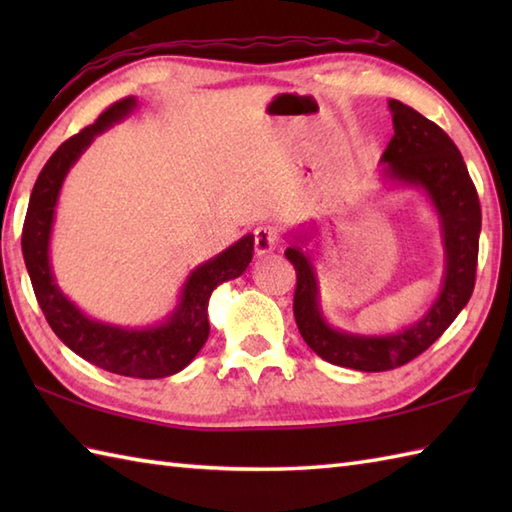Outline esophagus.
Wrapping results in <instances>:
<instances>
[{
	"label": "esophagus",
	"mask_w": 512,
	"mask_h": 512,
	"mask_svg": "<svg viewBox=\"0 0 512 512\" xmlns=\"http://www.w3.org/2000/svg\"><path fill=\"white\" fill-rule=\"evenodd\" d=\"M279 244V233L273 226H259L255 228V253L257 257H264L273 253Z\"/></svg>",
	"instance_id": "34e87169"
}]
</instances>
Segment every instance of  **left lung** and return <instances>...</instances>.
I'll list each match as a JSON object with an SVG mask.
<instances>
[{
  "label": "left lung",
  "instance_id": "1",
  "mask_svg": "<svg viewBox=\"0 0 512 512\" xmlns=\"http://www.w3.org/2000/svg\"><path fill=\"white\" fill-rule=\"evenodd\" d=\"M394 136L380 156V193L416 189L429 200L440 226L444 268L440 292L427 312L407 328L389 334L347 332L325 317L321 281L314 266L319 226L292 228L286 259L297 270L295 319L303 341L314 354L332 365L356 372H387L409 363L436 343L462 308L475 286L477 246H480L482 209L475 184L460 149L442 129L413 107L389 99Z\"/></svg>",
  "mask_w": 512,
  "mask_h": 512
}]
</instances>
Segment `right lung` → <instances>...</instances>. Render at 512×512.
Here are the masks:
<instances>
[{
  "mask_svg": "<svg viewBox=\"0 0 512 512\" xmlns=\"http://www.w3.org/2000/svg\"><path fill=\"white\" fill-rule=\"evenodd\" d=\"M138 107L129 96L105 110L96 123L54 151L32 187L21 235V250L39 306L54 334L85 361L112 374L132 378H165L182 372L209 339V299L224 281L244 275L253 259L255 237L244 235L220 255L195 266L178 295V303L165 319L147 328H125L90 317L59 288L52 270L50 239L61 187L94 138L132 116Z\"/></svg>",
  "mask_w": 512,
  "mask_h": 512,
  "instance_id": "right-lung-1",
  "label": "right lung"
}]
</instances>
